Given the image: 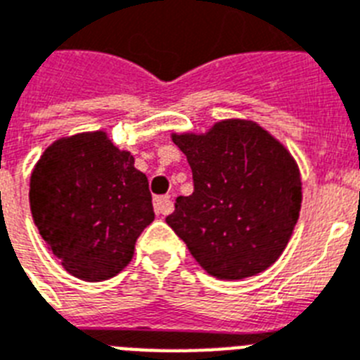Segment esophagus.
<instances>
[{"label":"esophagus","mask_w":360,"mask_h":360,"mask_svg":"<svg viewBox=\"0 0 360 360\" xmlns=\"http://www.w3.org/2000/svg\"><path fill=\"white\" fill-rule=\"evenodd\" d=\"M154 210L158 215H167L172 212V202L169 197H156L154 198Z\"/></svg>","instance_id":"obj_1"}]
</instances>
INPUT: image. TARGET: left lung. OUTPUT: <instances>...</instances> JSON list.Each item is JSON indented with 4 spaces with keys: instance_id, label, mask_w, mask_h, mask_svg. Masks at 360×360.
Returning a JSON list of instances; mask_svg holds the SVG:
<instances>
[{
    "instance_id": "obj_1",
    "label": "left lung",
    "mask_w": 360,
    "mask_h": 360,
    "mask_svg": "<svg viewBox=\"0 0 360 360\" xmlns=\"http://www.w3.org/2000/svg\"><path fill=\"white\" fill-rule=\"evenodd\" d=\"M193 172V193L167 215L195 260L223 281L277 262L301 210L297 163L252 120H221L202 135L172 134Z\"/></svg>"
}]
</instances>
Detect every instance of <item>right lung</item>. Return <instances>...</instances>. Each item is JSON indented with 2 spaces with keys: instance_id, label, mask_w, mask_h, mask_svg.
Listing matches in <instances>:
<instances>
[{
  "instance_id": "1",
  "label": "right lung",
  "mask_w": 360,
  "mask_h": 360,
  "mask_svg": "<svg viewBox=\"0 0 360 360\" xmlns=\"http://www.w3.org/2000/svg\"><path fill=\"white\" fill-rule=\"evenodd\" d=\"M30 204L48 249L87 283L122 271L137 238L154 221L148 180L105 131L48 146L31 172Z\"/></svg>"
}]
</instances>
